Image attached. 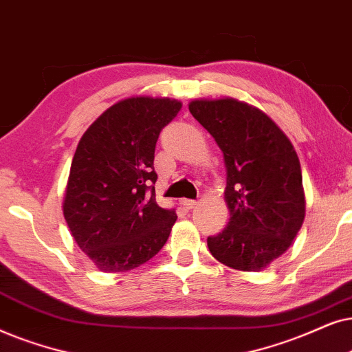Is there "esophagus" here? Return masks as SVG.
I'll return each mask as SVG.
<instances>
[{"label": "esophagus", "instance_id": "esophagus-1", "mask_svg": "<svg viewBox=\"0 0 352 352\" xmlns=\"http://www.w3.org/2000/svg\"><path fill=\"white\" fill-rule=\"evenodd\" d=\"M180 204L184 206L185 209H193L196 204H198V201H195V199H182L180 201Z\"/></svg>", "mask_w": 352, "mask_h": 352}]
</instances>
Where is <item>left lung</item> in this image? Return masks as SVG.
Returning <instances> with one entry per match:
<instances>
[{"mask_svg":"<svg viewBox=\"0 0 352 352\" xmlns=\"http://www.w3.org/2000/svg\"><path fill=\"white\" fill-rule=\"evenodd\" d=\"M190 112L222 149L230 222L208 238L215 259L238 270H261L292 246L306 203L298 154L264 112L233 98L196 100Z\"/></svg>","mask_w":352,"mask_h":352,"instance_id":"1","label":"left lung"}]
</instances>
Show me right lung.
I'll list each match as a JSON object with an SVG mask.
<instances>
[{"mask_svg":"<svg viewBox=\"0 0 352 352\" xmlns=\"http://www.w3.org/2000/svg\"><path fill=\"white\" fill-rule=\"evenodd\" d=\"M182 104L167 98L119 101L78 142L64 217L74 240L102 272H127L162 250L175 209L156 203L154 149Z\"/></svg>","mask_w":352,"mask_h":352,"instance_id":"1","label":"right lung"}]
</instances>
